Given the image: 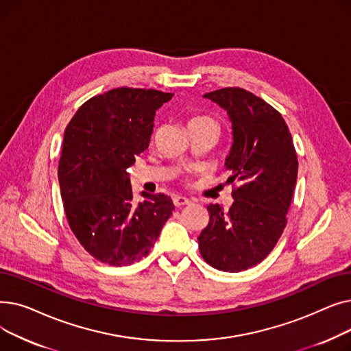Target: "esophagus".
<instances>
[{"label": "esophagus", "mask_w": 351, "mask_h": 351, "mask_svg": "<svg viewBox=\"0 0 351 351\" xmlns=\"http://www.w3.org/2000/svg\"><path fill=\"white\" fill-rule=\"evenodd\" d=\"M173 205L176 208H183V206L191 205V200L186 199V197H183V196H175L173 197Z\"/></svg>", "instance_id": "1"}]
</instances>
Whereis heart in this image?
<instances>
[{
  "label": "heart",
  "instance_id": "1",
  "mask_svg": "<svg viewBox=\"0 0 351 351\" xmlns=\"http://www.w3.org/2000/svg\"><path fill=\"white\" fill-rule=\"evenodd\" d=\"M196 126H216V122L208 115H193L189 119V128Z\"/></svg>",
  "mask_w": 351,
  "mask_h": 351
}]
</instances>
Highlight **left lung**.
Listing matches in <instances>:
<instances>
[{
	"label": "left lung",
	"mask_w": 351,
	"mask_h": 351,
	"mask_svg": "<svg viewBox=\"0 0 351 351\" xmlns=\"http://www.w3.org/2000/svg\"><path fill=\"white\" fill-rule=\"evenodd\" d=\"M205 98L228 110L233 145L226 158L233 204L228 212L209 205V223L199 250L222 271H242L266 259L287 225L298 180V155L279 110L252 92L229 86Z\"/></svg>",
	"instance_id": "1"
}]
</instances>
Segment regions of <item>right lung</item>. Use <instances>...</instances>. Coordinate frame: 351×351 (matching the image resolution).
<instances>
[{"label": "right lung", "instance_id": "right-lung-1", "mask_svg": "<svg viewBox=\"0 0 351 351\" xmlns=\"http://www.w3.org/2000/svg\"><path fill=\"white\" fill-rule=\"evenodd\" d=\"M173 94L114 88L84 102L69 121L58 163L68 225L81 246L110 266L139 262L175 209L163 193L135 204L128 168L147 149L155 110Z\"/></svg>", "mask_w": 351, "mask_h": 351}]
</instances>
